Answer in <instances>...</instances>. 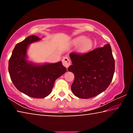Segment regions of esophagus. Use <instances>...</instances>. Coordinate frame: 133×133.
Listing matches in <instances>:
<instances>
[{"label": "esophagus", "instance_id": "34e87169", "mask_svg": "<svg viewBox=\"0 0 133 133\" xmlns=\"http://www.w3.org/2000/svg\"><path fill=\"white\" fill-rule=\"evenodd\" d=\"M62 63L63 66L65 67H66V68H68V67L70 65V60L68 57H67V56H65V57H64L63 58Z\"/></svg>", "mask_w": 133, "mask_h": 133}]
</instances>
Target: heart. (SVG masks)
Returning a JSON list of instances; mask_svg holds the SVG:
<instances>
[{
	"instance_id": "b5f03b06",
	"label": "heart",
	"mask_w": 133,
	"mask_h": 133,
	"mask_svg": "<svg viewBox=\"0 0 133 133\" xmlns=\"http://www.w3.org/2000/svg\"><path fill=\"white\" fill-rule=\"evenodd\" d=\"M71 44L73 46H78L77 48V53H84L93 48V42L90 39L86 38L84 36H80L72 40Z\"/></svg>"
}]
</instances>
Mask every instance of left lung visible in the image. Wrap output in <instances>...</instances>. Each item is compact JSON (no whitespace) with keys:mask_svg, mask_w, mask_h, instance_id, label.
<instances>
[{"mask_svg":"<svg viewBox=\"0 0 133 133\" xmlns=\"http://www.w3.org/2000/svg\"><path fill=\"white\" fill-rule=\"evenodd\" d=\"M69 71L75 75L71 86L74 95L81 98L97 96L109 87L113 77L115 63L111 46L105 44L84 55L71 53Z\"/></svg>","mask_w":133,"mask_h":133,"instance_id":"left-lung-1","label":"left lung"}]
</instances>
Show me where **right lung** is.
<instances>
[{"label":"right lung","mask_w":133,"mask_h":133,"mask_svg":"<svg viewBox=\"0 0 133 133\" xmlns=\"http://www.w3.org/2000/svg\"><path fill=\"white\" fill-rule=\"evenodd\" d=\"M41 40L29 36L16 45L9 62V73L18 90L33 98L46 97L51 93L56 80L66 73L62 62L36 63L29 60V45Z\"/></svg>","instance_id":"1"}]
</instances>
